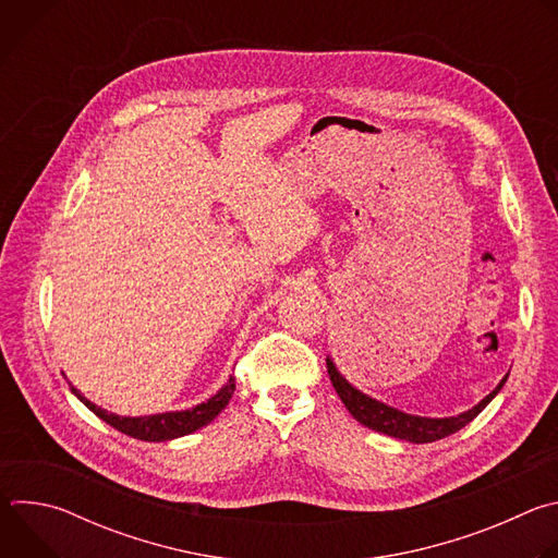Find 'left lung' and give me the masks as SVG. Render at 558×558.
Listing matches in <instances>:
<instances>
[{
  "mask_svg": "<svg viewBox=\"0 0 558 558\" xmlns=\"http://www.w3.org/2000/svg\"><path fill=\"white\" fill-rule=\"evenodd\" d=\"M327 371L329 377L333 381L336 392L340 395L342 404L347 407V411L366 428L395 437V439H404L411 444H430L437 439H444L457 430H461L465 424H470L476 415H480L493 400L497 397V392L504 388L506 379L510 373L504 375V379L495 386L493 392H488L480 404H474L472 409L452 415V417H422V415H411L404 413L400 409H392L375 397L362 392L360 388H355L336 366L333 357L327 355Z\"/></svg>",
  "mask_w": 558,
  "mask_h": 558,
  "instance_id": "1",
  "label": "left lung"
}]
</instances>
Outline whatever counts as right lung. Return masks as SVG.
I'll return each instance as SVG.
<instances>
[{"label": "right lung", "mask_w": 558, "mask_h": 558, "mask_svg": "<svg viewBox=\"0 0 558 558\" xmlns=\"http://www.w3.org/2000/svg\"><path fill=\"white\" fill-rule=\"evenodd\" d=\"M233 388H235V384H233V377L229 375L227 384H222V388L216 395H211L207 402H201L192 409L154 413V415H143V417H125V415H117V413H110V411L93 404L86 395H82L70 384V390L76 395V400L84 407H88L99 420H104L119 433L141 439V441H170V439L185 437V435L207 426L229 404Z\"/></svg>", "instance_id": "obj_1"}]
</instances>
